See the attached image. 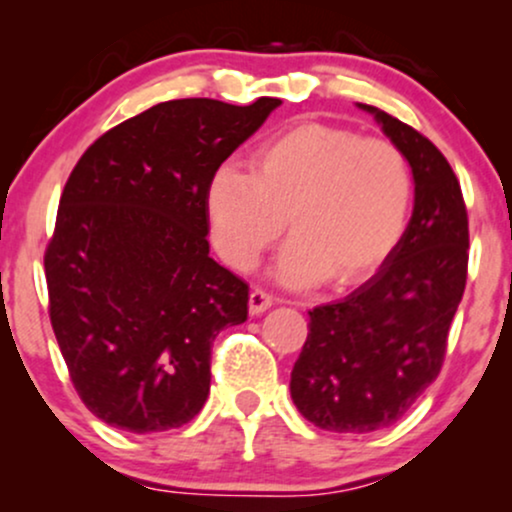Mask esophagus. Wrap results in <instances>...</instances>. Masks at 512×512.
Here are the masks:
<instances>
[{"label":"esophagus","mask_w":512,"mask_h":512,"mask_svg":"<svg viewBox=\"0 0 512 512\" xmlns=\"http://www.w3.org/2000/svg\"><path fill=\"white\" fill-rule=\"evenodd\" d=\"M272 303H274V296L269 291H264V289H252L250 291V315H260V313H264V310L267 308H272Z\"/></svg>","instance_id":"esophagus-1"}]
</instances>
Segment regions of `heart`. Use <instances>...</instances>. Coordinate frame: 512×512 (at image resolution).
I'll return each mask as SVG.
<instances>
[{"label":"heart","instance_id":"obj_1","mask_svg":"<svg viewBox=\"0 0 512 512\" xmlns=\"http://www.w3.org/2000/svg\"><path fill=\"white\" fill-rule=\"evenodd\" d=\"M414 180L387 139L305 122L274 134L250 173L221 166L207 187V219L219 255L248 272L289 223L293 240L276 274L289 284L368 279L407 228Z\"/></svg>","mask_w":512,"mask_h":512}]
</instances>
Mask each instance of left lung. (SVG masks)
<instances>
[{
	"mask_svg": "<svg viewBox=\"0 0 512 512\" xmlns=\"http://www.w3.org/2000/svg\"><path fill=\"white\" fill-rule=\"evenodd\" d=\"M375 115L414 175V211L397 248L342 301L310 310L291 399L317 428L370 433L402 419L438 378L467 284L469 221L460 182L431 139Z\"/></svg>",
	"mask_w": 512,
	"mask_h": 512,
	"instance_id": "left-lung-1",
	"label": "left lung"
}]
</instances>
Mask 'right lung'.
<instances>
[{"mask_svg":"<svg viewBox=\"0 0 512 512\" xmlns=\"http://www.w3.org/2000/svg\"><path fill=\"white\" fill-rule=\"evenodd\" d=\"M279 98L158 103L98 137L45 250L50 322L74 390L108 426L180 428L202 411L211 346L248 320V284L209 257L207 187Z\"/></svg>","mask_w":512,"mask_h":512,"instance_id":"add662e5","label":"right lung"}]
</instances>
